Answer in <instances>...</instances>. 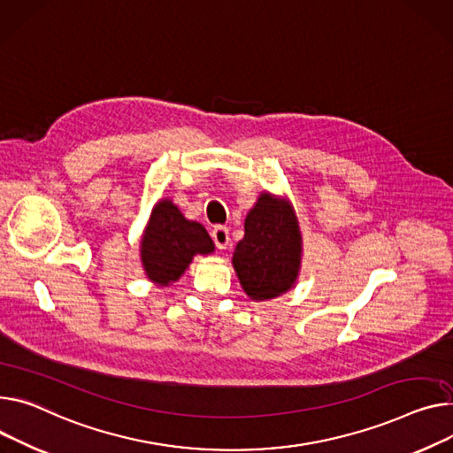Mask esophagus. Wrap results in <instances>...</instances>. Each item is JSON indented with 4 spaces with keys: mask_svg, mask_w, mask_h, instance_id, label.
Wrapping results in <instances>:
<instances>
[{
    "mask_svg": "<svg viewBox=\"0 0 453 453\" xmlns=\"http://www.w3.org/2000/svg\"><path fill=\"white\" fill-rule=\"evenodd\" d=\"M212 239H214L216 247H218L219 250L226 249V247H228V242H230L228 228H226V226H223V225H218V226H214V228H212Z\"/></svg>",
    "mask_w": 453,
    "mask_h": 453,
    "instance_id": "esophagus-1",
    "label": "esophagus"
}]
</instances>
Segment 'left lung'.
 Segmentation results:
<instances>
[{"label":"left lung","instance_id":"8db88e82","mask_svg":"<svg viewBox=\"0 0 453 453\" xmlns=\"http://www.w3.org/2000/svg\"><path fill=\"white\" fill-rule=\"evenodd\" d=\"M299 257L301 234L290 203L261 194L232 257L239 283L256 301L281 296L296 281Z\"/></svg>","mask_w":453,"mask_h":453}]
</instances>
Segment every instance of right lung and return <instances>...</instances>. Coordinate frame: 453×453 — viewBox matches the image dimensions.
Wrapping results in <instances>:
<instances>
[{"instance_id": "1", "label": "right lung", "mask_w": 453, "mask_h": 453, "mask_svg": "<svg viewBox=\"0 0 453 453\" xmlns=\"http://www.w3.org/2000/svg\"><path fill=\"white\" fill-rule=\"evenodd\" d=\"M214 242L203 225L188 221L172 201H159L142 241V259L147 275L166 287L178 281L196 254H211Z\"/></svg>"}]
</instances>
